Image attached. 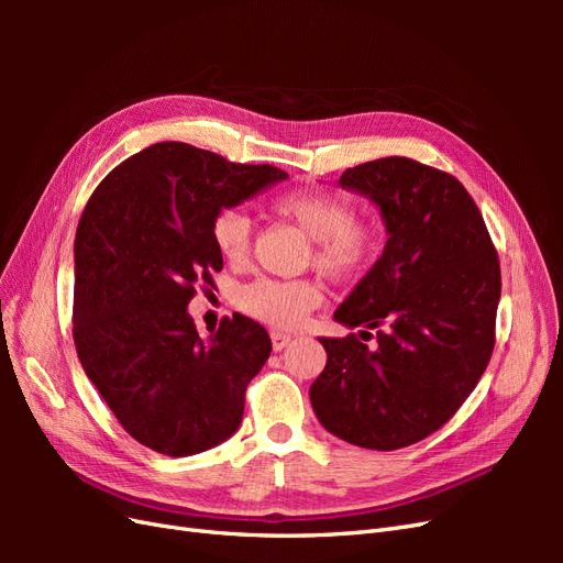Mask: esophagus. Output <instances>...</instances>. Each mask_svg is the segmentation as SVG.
<instances>
[{"mask_svg": "<svg viewBox=\"0 0 563 563\" xmlns=\"http://www.w3.org/2000/svg\"><path fill=\"white\" fill-rule=\"evenodd\" d=\"M269 338H272V347H275V352H282L288 343H291V335L279 333V331H275Z\"/></svg>", "mask_w": 563, "mask_h": 563, "instance_id": "34e87169", "label": "esophagus"}]
</instances>
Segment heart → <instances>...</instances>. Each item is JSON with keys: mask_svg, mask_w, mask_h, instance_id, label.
<instances>
[{"mask_svg": "<svg viewBox=\"0 0 563 563\" xmlns=\"http://www.w3.org/2000/svg\"><path fill=\"white\" fill-rule=\"evenodd\" d=\"M312 240V261L321 275L345 279L362 272L378 249V234L366 220L354 218L352 203L327 190L286 192L272 203ZM253 228L244 211L223 209L211 220V240L220 258L244 265L251 253ZM321 302L319 286L302 279L261 277L240 291V308L277 329H296Z\"/></svg>", "mask_w": 563, "mask_h": 563, "instance_id": "obj_1", "label": "heart"}]
</instances>
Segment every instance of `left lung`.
<instances>
[{
    "instance_id": "left-lung-1",
    "label": "left lung",
    "mask_w": 563,
    "mask_h": 563,
    "mask_svg": "<svg viewBox=\"0 0 563 563\" xmlns=\"http://www.w3.org/2000/svg\"><path fill=\"white\" fill-rule=\"evenodd\" d=\"M380 209L389 240L335 310L362 340L319 338L327 366L310 387L319 422L354 446L395 451L449 422L496 345L500 263L457 178L408 157L340 176ZM377 343L366 346L369 331Z\"/></svg>"
}]
</instances>
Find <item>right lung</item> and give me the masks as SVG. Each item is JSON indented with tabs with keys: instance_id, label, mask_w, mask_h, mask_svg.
<instances>
[{
	"instance_id": "obj_1",
	"label": "right lung",
	"mask_w": 563,
	"mask_h": 563,
	"mask_svg": "<svg viewBox=\"0 0 563 563\" xmlns=\"http://www.w3.org/2000/svg\"><path fill=\"white\" fill-rule=\"evenodd\" d=\"M288 178L187 143H157L96 187L75 236L73 335L84 373L143 446L185 457L232 437L272 343L240 312L201 338L187 305L223 258L218 211Z\"/></svg>"
}]
</instances>
